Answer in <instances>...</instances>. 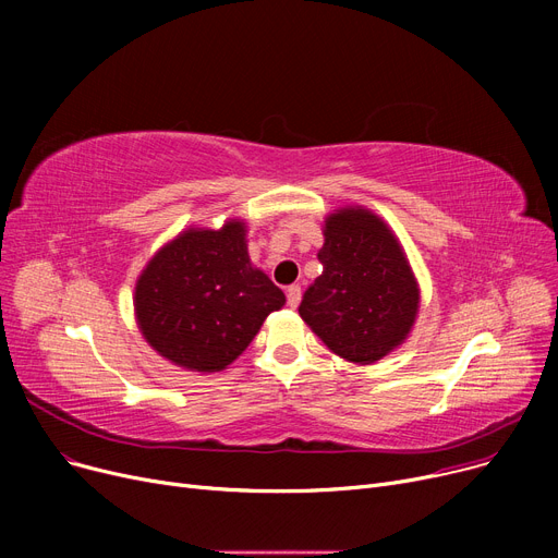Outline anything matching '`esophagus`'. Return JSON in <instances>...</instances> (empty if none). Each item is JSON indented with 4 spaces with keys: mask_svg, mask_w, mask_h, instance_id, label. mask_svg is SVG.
<instances>
[{
    "mask_svg": "<svg viewBox=\"0 0 558 558\" xmlns=\"http://www.w3.org/2000/svg\"><path fill=\"white\" fill-rule=\"evenodd\" d=\"M301 287L299 284H291L289 289H287V303H289V307H299L301 305Z\"/></svg>",
    "mask_w": 558,
    "mask_h": 558,
    "instance_id": "obj_1",
    "label": "esophagus"
}]
</instances>
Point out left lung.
<instances>
[{"instance_id": "obj_1", "label": "left lung", "mask_w": 558, "mask_h": 558, "mask_svg": "<svg viewBox=\"0 0 558 558\" xmlns=\"http://www.w3.org/2000/svg\"><path fill=\"white\" fill-rule=\"evenodd\" d=\"M324 238V274L305 291L299 314L335 355L375 364L416 324V276L393 230L362 205L328 215Z\"/></svg>"}]
</instances>
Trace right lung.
Listing matches in <instances>:
<instances>
[{
	"instance_id": "add662e5",
	"label": "right lung",
	"mask_w": 558,
	"mask_h": 558,
	"mask_svg": "<svg viewBox=\"0 0 558 558\" xmlns=\"http://www.w3.org/2000/svg\"><path fill=\"white\" fill-rule=\"evenodd\" d=\"M133 303L158 355L215 373L244 353L284 294L251 264L246 223L230 219L219 230L187 228L165 244L140 274Z\"/></svg>"
}]
</instances>
